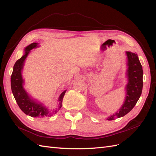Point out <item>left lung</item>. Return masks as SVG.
<instances>
[{"mask_svg":"<svg viewBox=\"0 0 156 156\" xmlns=\"http://www.w3.org/2000/svg\"><path fill=\"white\" fill-rule=\"evenodd\" d=\"M127 59V77L128 83L126 86V96L123 105L119 109V111L108 118V120H112L116 118L125 116L132 110L142 93L143 81V71L137 55L131 52H126Z\"/></svg>","mask_w":156,"mask_h":156,"instance_id":"1","label":"left lung"}]
</instances>
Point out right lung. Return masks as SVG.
<instances>
[{"label": "right lung", "mask_w": 156, "mask_h": 156, "mask_svg": "<svg viewBox=\"0 0 156 156\" xmlns=\"http://www.w3.org/2000/svg\"><path fill=\"white\" fill-rule=\"evenodd\" d=\"M37 44V43H32L27 46L25 49V54L21 58L17 60L14 64L11 76V88L17 105L23 112L32 117L45 118L52 116L54 113L56 112V111H50L40 103L31 100L23 87V80L21 76V70L23 63L30 51L36 48ZM66 92V90L64 91L59 97L58 101L60 103L58 109H60L62 107V100Z\"/></svg>", "instance_id": "1"}]
</instances>
